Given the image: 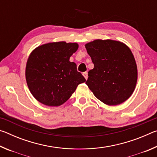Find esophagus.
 Listing matches in <instances>:
<instances>
[{
  "instance_id": "34e87169",
  "label": "esophagus",
  "mask_w": 157,
  "mask_h": 157,
  "mask_svg": "<svg viewBox=\"0 0 157 157\" xmlns=\"http://www.w3.org/2000/svg\"><path fill=\"white\" fill-rule=\"evenodd\" d=\"M83 75H84V77L85 78V79H87V78H88V73H87V72L83 73Z\"/></svg>"
}]
</instances>
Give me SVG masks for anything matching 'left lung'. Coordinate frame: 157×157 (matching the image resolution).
Instances as JSON below:
<instances>
[{"label":"left lung","mask_w":157,"mask_h":157,"mask_svg":"<svg viewBox=\"0 0 157 157\" xmlns=\"http://www.w3.org/2000/svg\"><path fill=\"white\" fill-rule=\"evenodd\" d=\"M94 68L86 84L98 100L118 105L132 95L136 87L137 66L129 48L121 41L96 39L85 45Z\"/></svg>","instance_id":"1"}]
</instances>
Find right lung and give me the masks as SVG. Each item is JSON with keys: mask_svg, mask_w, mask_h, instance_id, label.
Returning <instances> with one entry per match:
<instances>
[{"mask_svg": "<svg viewBox=\"0 0 157 157\" xmlns=\"http://www.w3.org/2000/svg\"><path fill=\"white\" fill-rule=\"evenodd\" d=\"M77 43L52 42L36 48L29 56L25 78L32 95L46 106L58 107L67 101L86 79L69 59Z\"/></svg>", "mask_w": 157, "mask_h": 157, "instance_id": "1", "label": "right lung"}]
</instances>
